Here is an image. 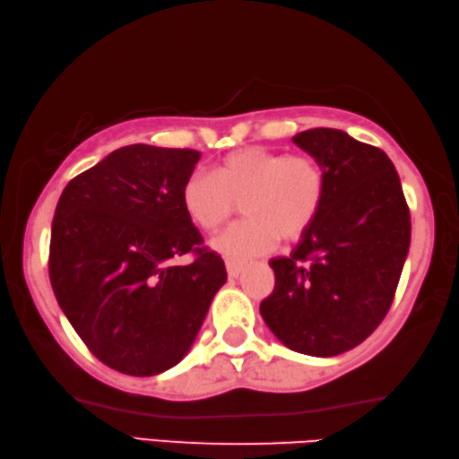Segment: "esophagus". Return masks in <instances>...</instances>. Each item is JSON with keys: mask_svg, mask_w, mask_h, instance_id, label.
Returning <instances> with one entry per match:
<instances>
[{"mask_svg": "<svg viewBox=\"0 0 459 459\" xmlns=\"http://www.w3.org/2000/svg\"><path fill=\"white\" fill-rule=\"evenodd\" d=\"M225 268H228V274L231 279H238L244 270V262H236V260H225Z\"/></svg>", "mask_w": 459, "mask_h": 459, "instance_id": "esophagus-1", "label": "esophagus"}]
</instances>
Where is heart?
<instances>
[{
  "label": "heart",
  "instance_id": "obj_1",
  "mask_svg": "<svg viewBox=\"0 0 459 459\" xmlns=\"http://www.w3.org/2000/svg\"><path fill=\"white\" fill-rule=\"evenodd\" d=\"M325 197V177L305 154L247 146L230 152L213 172H195L185 180L180 201L197 228L215 231L242 201L244 221L217 236L212 247L225 260L244 262L311 228Z\"/></svg>",
  "mask_w": 459,
  "mask_h": 459
}]
</instances>
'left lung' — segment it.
Returning a JSON list of instances; mask_svg holds the SVG:
<instances>
[{"instance_id":"obj_1","label":"left lung","mask_w":459,"mask_h":459,"mask_svg":"<svg viewBox=\"0 0 459 459\" xmlns=\"http://www.w3.org/2000/svg\"><path fill=\"white\" fill-rule=\"evenodd\" d=\"M292 142L321 167L325 197L290 256L270 260L276 281L260 315L292 351L332 358L386 317L409 254L411 215L380 148L333 127L300 132Z\"/></svg>"}]
</instances>
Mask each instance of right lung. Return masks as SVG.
Wrapping results in <instances>:
<instances>
[{
  "instance_id": "1",
  "label": "right lung",
  "mask_w": 459,
  "mask_h": 459,
  "mask_svg": "<svg viewBox=\"0 0 459 459\" xmlns=\"http://www.w3.org/2000/svg\"><path fill=\"white\" fill-rule=\"evenodd\" d=\"M199 159L191 148L124 146L74 177L58 199L52 290L93 356L130 377H154L189 354L228 281L180 201ZM189 251L198 258L177 267Z\"/></svg>"
}]
</instances>
